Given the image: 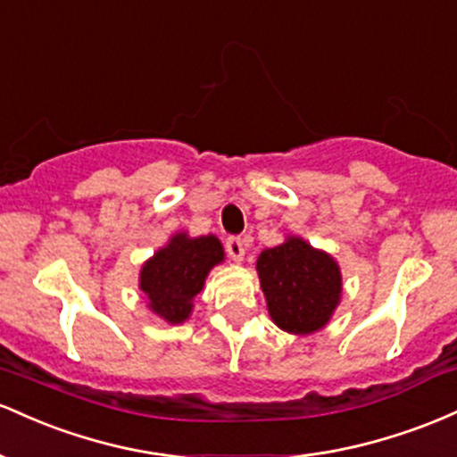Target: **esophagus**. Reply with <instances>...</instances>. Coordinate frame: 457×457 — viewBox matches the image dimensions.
Instances as JSON below:
<instances>
[{"label": "esophagus", "instance_id": "1", "mask_svg": "<svg viewBox=\"0 0 457 457\" xmlns=\"http://www.w3.org/2000/svg\"><path fill=\"white\" fill-rule=\"evenodd\" d=\"M227 253H228V256L233 261H242L244 259V254H245V244H244V239L242 237H228L227 239Z\"/></svg>", "mask_w": 457, "mask_h": 457}]
</instances>
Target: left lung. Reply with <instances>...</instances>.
I'll return each instance as SVG.
<instances>
[{
	"label": "left lung",
	"instance_id": "left-lung-1",
	"mask_svg": "<svg viewBox=\"0 0 457 457\" xmlns=\"http://www.w3.org/2000/svg\"><path fill=\"white\" fill-rule=\"evenodd\" d=\"M271 320L291 335H309L328 324L341 297V271L330 254L289 237L256 261Z\"/></svg>",
	"mask_w": 457,
	"mask_h": 457
}]
</instances>
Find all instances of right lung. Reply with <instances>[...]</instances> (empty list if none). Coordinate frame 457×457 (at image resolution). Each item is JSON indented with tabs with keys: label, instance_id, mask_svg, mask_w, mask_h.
Returning <instances> with one entry per match:
<instances>
[{
	"label": "right lung",
	"instance_id": "1",
	"mask_svg": "<svg viewBox=\"0 0 457 457\" xmlns=\"http://www.w3.org/2000/svg\"><path fill=\"white\" fill-rule=\"evenodd\" d=\"M224 259L218 237L189 239L174 235L166 248L142 268L140 289L148 295V306L170 324H181L192 311L194 295L201 294L209 270Z\"/></svg>",
	"mask_w": 457,
	"mask_h": 457
}]
</instances>
